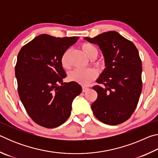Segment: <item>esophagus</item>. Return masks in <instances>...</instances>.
I'll list each match as a JSON object with an SVG mask.
<instances>
[{
  "label": "esophagus",
  "mask_w": 158,
  "mask_h": 158,
  "mask_svg": "<svg viewBox=\"0 0 158 158\" xmlns=\"http://www.w3.org/2000/svg\"><path fill=\"white\" fill-rule=\"evenodd\" d=\"M88 90H89V89H88V88L84 87V86H82V92H83V93L86 92Z\"/></svg>",
  "instance_id": "1"
}]
</instances>
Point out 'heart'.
<instances>
[{"label":"heart","instance_id":"obj_1","mask_svg":"<svg viewBox=\"0 0 158 158\" xmlns=\"http://www.w3.org/2000/svg\"><path fill=\"white\" fill-rule=\"evenodd\" d=\"M81 48L85 55L90 59H94L98 54V49L94 44L89 42H84L81 44ZM69 49H67L63 53L60 58L61 65L64 68H68L69 67L68 61V56ZM93 64L98 68L102 66V62L100 60H94ZM97 71L93 68L87 69H75L69 73V79L82 85H88L95 80L97 77Z\"/></svg>","mask_w":158,"mask_h":158}]
</instances>
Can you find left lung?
<instances>
[{"label":"left lung","instance_id":"left-lung-1","mask_svg":"<svg viewBox=\"0 0 158 158\" xmlns=\"http://www.w3.org/2000/svg\"><path fill=\"white\" fill-rule=\"evenodd\" d=\"M105 56L106 68L93 87L98 98L91 105L94 116L103 123L116 125L126 121L138 105L142 90V66L132 42L116 31L103 33L93 38Z\"/></svg>","mask_w":158,"mask_h":158}]
</instances>
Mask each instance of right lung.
<instances>
[{"label":"right lung","instance_id":"add662e5","mask_svg":"<svg viewBox=\"0 0 158 158\" xmlns=\"http://www.w3.org/2000/svg\"><path fill=\"white\" fill-rule=\"evenodd\" d=\"M78 39L40 35L18 53L15 76L19 95L28 116L40 126L53 128L65 123L73 100L81 93L77 83L63 82L66 73L60 63L63 53Z\"/></svg>","mask_w":158,"mask_h":158}]
</instances>
